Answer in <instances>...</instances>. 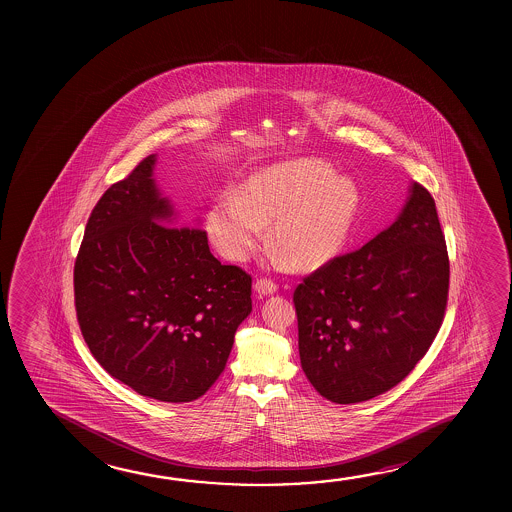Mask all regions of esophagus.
<instances>
[{"label":"esophagus","mask_w":512,"mask_h":512,"mask_svg":"<svg viewBox=\"0 0 512 512\" xmlns=\"http://www.w3.org/2000/svg\"><path fill=\"white\" fill-rule=\"evenodd\" d=\"M255 293L259 296H269V294L277 293V284L271 282L269 278H259L255 284H253Z\"/></svg>","instance_id":"1"}]
</instances>
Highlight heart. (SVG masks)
<instances>
[{
	"mask_svg": "<svg viewBox=\"0 0 512 512\" xmlns=\"http://www.w3.org/2000/svg\"><path fill=\"white\" fill-rule=\"evenodd\" d=\"M361 209V189L321 159H293L248 176L234 196L207 212L210 243L225 259L246 260L266 225L269 243L294 268L316 269L336 259Z\"/></svg>",
	"mask_w": 512,
	"mask_h": 512,
	"instance_id": "heart-1",
	"label": "heart"
}]
</instances>
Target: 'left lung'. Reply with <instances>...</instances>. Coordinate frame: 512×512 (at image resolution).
<instances>
[{"mask_svg":"<svg viewBox=\"0 0 512 512\" xmlns=\"http://www.w3.org/2000/svg\"><path fill=\"white\" fill-rule=\"evenodd\" d=\"M448 285L436 202L414 182L391 227L296 287L298 348L310 384L344 405L400 384L436 339Z\"/></svg>","mask_w":512,"mask_h":512,"instance_id":"1","label":"left lung"}]
</instances>
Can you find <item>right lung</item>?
Instances as JSON below:
<instances>
[{"label":"right lung","instance_id":"add662e5","mask_svg":"<svg viewBox=\"0 0 512 512\" xmlns=\"http://www.w3.org/2000/svg\"><path fill=\"white\" fill-rule=\"evenodd\" d=\"M150 155L96 203L75 262L85 343L110 377L159 402H193L227 366L252 312V277L180 227Z\"/></svg>","mask_w":512,"mask_h":512}]
</instances>
